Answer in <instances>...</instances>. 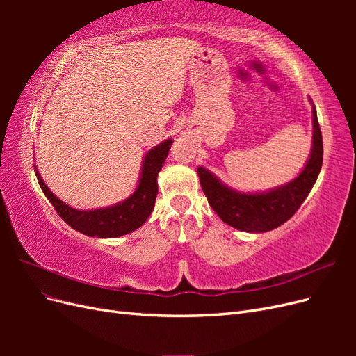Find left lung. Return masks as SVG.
<instances>
[{"instance_id": "1", "label": "left lung", "mask_w": 356, "mask_h": 356, "mask_svg": "<svg viewBox=\"0 0 356 356\" xmlns=\"http://www.w3.org/2000/svg\"><path fill=\"white\" fill-rule=\"evenodd\" d=\"M312 123H314V136H312L310 156L303 170L284 186L260 193H243L225 186L207 168H197L204 196L225 224L248 233H264L282 225L297 212L301 203L309 196L312 187L315 186L322 168V154H324L314 102H312Z\"/></svg>"}]
</instances>
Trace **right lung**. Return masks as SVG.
I'll list each match as a JSON object with an SVG mask.
<instances>
[{"label":"right lung","instance_id":"add662e5","mask_svg":"<svg viewBox=\"0 0 356 356\" xmlns=\"http://www.w3.org/2000/svg\"><path fill=\"white\" fill-rule=\"evenodd\" d=\"M172 143L174 141L169 138L149 149L143 160L141 177H139L135 191L123 202L106 208L88 211L71 208L70 204L53 195L46 182L42 181L37 166H34V169L42 193L70 227L92 238H118L141 227L153 212L157 197V175L165 163Z\"/></svg>","mask_w":356,"mask_h":356}]
</instances>
